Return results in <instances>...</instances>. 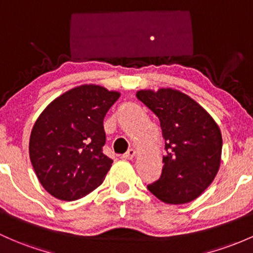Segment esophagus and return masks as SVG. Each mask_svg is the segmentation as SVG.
I'll return each mask as SVG.
<instances>
[{
  "instance_id": "obj_1",
  "label": "esophagus",
  "mask_w": 253,
  "mask_h": 253,
  "mask_svg": "<svg viewBox=\"0 0 253 253\" xmlns=\"http://www.w3.org/2000/svg\"><path fill=\"white\" fill-rule=\"evenodd\" d=\"M135 156H136V151H135L134 148H130L129 151L126 152V153H124V154H123V158H124V159H127V160H130V159L134 158Z\"/></svg>"
}]
</instances>
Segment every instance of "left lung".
Wrapping results in <instances>:
<instances>
[{
    "instance_id": "obj_1",
    "label": "left lung",
    "mask_w": 253,
    "mask_h": 253,
    "mask_svg": "<svg viewBox=\"0 0 253 253\" xmlns=\"http://www.w3.org/2000/svg\"><path fill=\"white\" fill-rule=\"evenodd\" d=\"M137 99L159 118L167 156L158 181L147 188L167 204L197 199L221 165L222 134L213 118L188 95L172 88L138 90Z\"/></svg>"
}]
</instances>
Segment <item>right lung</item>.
I'll use <instances>...</instances> for the list:
<instances>
[{
	"mask_svg": "<svg viewBox=\"0 0 253 253\" xmlns=\"http://www.w3.org/2000/svg\"><path fill=\"white\" fill-rule=\"evenodd\" d=\"M119 96V91L83 84L53 100L35 122L30 159L43 188L54 198L81 199L105 180L112 159L102 153L104 118Z\"/></svg>",
	"mask_w": 253,
	"mask_h": 253,
	"instance_id": "1",
	"label": "right lung"
}]
</instances>
